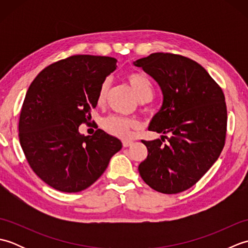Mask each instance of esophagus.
<instances>
[{
  "label": "esophagus",
  "instance_id": "obj_1",
  "mask_svg": "<svg viewBox=\"0 0 248 248\" xmlns=\"http://www.w3.org/2000/svg\"><path fill=\"white\" fill-rule=\"evenodd\" d=\"M132 144H133V141H131V140H124L123 141V146L125 147V148H127V147L132 146Z\"/></svg>",
  "mask_w": 248,
  "mask_h": 248
}]
</instances>
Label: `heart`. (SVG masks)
<instances>
[{
  "label": "heart",
  "instance_id": "obj_1",
  "mask_svg": "<svg viewBox=\"0 0 248 248\" xmlns=\"http://www.w3.org/2000/svg\"><path fill=\"white\" fill-rule=\"evenodd\" d=\"M131 88L133 89L134 93L139 99L141 98H151L152 84L150 80L145 75L138 71L129 72L125 76ZM109 89V82L105 80L99 88L97 102L98 104H103L108 98ZM138 127V121L131 118L123 117V116H109L103 121V128L112 135L117 136L123 140H130L132 138V130Z\"/></svg>",
  "mask_w": 248,
  "mask_h": 248
}]
</instances>
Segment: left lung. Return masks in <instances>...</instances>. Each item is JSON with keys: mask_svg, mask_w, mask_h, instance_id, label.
I'll return each mask as SVG.
<instances>
[{"mask_svg": "<svg viewBox=\"0 0 248 248\" xmlns=\"http://www.w3.org/2000/svg\"><path fill=\"white\" fill-rule=\"evenodd\" d=\"M134 65L143 68L162 89L163 104L149 131L170 133V138L141 140L148 155L139 166L140 175L156 192H183L200 180L224 148V93L202 65L186 56L152 53Z\"/></svg>", "mask_w": 248, "mask_h": 248, "instance_id": "8db88e82", "label": "left lung"}]
</instances>
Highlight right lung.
<instances>
[{
    "label": "right lung",
    "instance_id": "add662e5",
    "mask_svg": "<svg viewBox=\"0 0 248 248\" xmlns=\"http://www.w3.org/2000/svg\"><path fill=\"white\" fill-rule=\"evenodd\" d=\"M108 56L72 55L46 67L26 92L19 118V140L26 161L41 180L57 191L77 193L96 182L121 141L91 124L99 88L116 69Z\"/></svg>",
    "mask_w": 248,
    "mask_h": 248
}]
</instances>
